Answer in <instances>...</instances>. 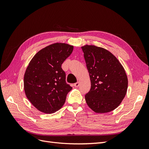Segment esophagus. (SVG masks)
Instances as JSON below:
<instances>
[{
    "label": "esophagus",
    "mask_w": 149,
    "mask_h": 149,
    "mask_svg": "<svg viewBox=\"0 0 149 149\" xmlns=\"http://www.w3.org/2000/svg\"><path fill=\"white\" fill-rule=\"evenodd\" d=\"M79 86V81H78L77 83H76L74 84V86H75V87H78Z\"/></svg>",
    "instance_id": "34e87169"
}]
</instances>
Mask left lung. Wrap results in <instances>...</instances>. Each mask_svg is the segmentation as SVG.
I'll return each instance as SVG.
<instances>
[{
    "label": "left lung",
    "instance_id": "obj_1",
    "mask_svg": "<svg viewBox=\"0 0 149 149\" xmlns=\"http://www.w3.org/2000/svg\"><path fill=\"white\" fill-rule=\"evenodd\" d=\"M81 48L91 85L85 95L86 102L96 113L113 111L127 93L125 70L116 57L104 48L88 45Z\"/></svg>",
    "mask_w": 149,
    "mask_h": 149
}]
</instances>
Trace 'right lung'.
Masks as SVG:
<instances>
[{
    "mask_svg": "<svg viewBox=\"0 0 149 149\" xmlns=\"http://www.w3.org/2000/svg\"><path fill=\"white\" fill-rule=\"evenodd\" d=\"M73 46L56 43L42 49L33 57L24 74V90L30 102L42 112L53 113L63 106L72 87L66 83L61 65Z\"/></svg>",
    "mask_w": 149,
    "mask_h": 149,
    "instance_id": "obj_1",
    "label": "right lung"
}]
</instances>
